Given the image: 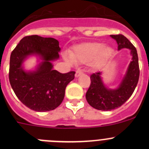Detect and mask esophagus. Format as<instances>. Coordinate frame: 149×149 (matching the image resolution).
Here are the masks:
<instances>
[{
    "mask_svg": "<svg viewBox=\"0 0 149 149\" xmlns=\"http://www.w3.org/2000/svg\"><path fill=\"white\" fill-rule=\"evenodd\" d=\"M82 73H83V72H82L81 70H77L76 72V74H75V76H76V77H79V76H80V75H81Z\"/></svg>",
    "mask_w": 149,
    "mask_h": 149,
    "instance_id": "34e87169",
    "label": "esophagus"
}]
</instances>
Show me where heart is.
<instances>
[{
    "label": "heart",
    "instance_id": "obj_1",
    "mask_svg": "<svg viewBox=\"0 0 149 149\" xmlns=\"http://www.w3.org/2000/svg\"><path fill=\"white\" fill-rule=\"evenodd\" d=\"M112 52L110 47L102 46L100 42H85L73 47L68 60L81 63L90 62L91 67L97 68L107 61Z\"/></svg>",
    "mask_w": 149,
    "mask_h": 149
}]
</instances>
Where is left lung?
Masks as SVG:
<instances>
[{
  "instance_id": "1",
  "label": "left lung",
  "mask_w": 149,
  "mask_h": 149,
  "mask_svg": "<svg viewBox=\"0 0 149 149\" xmlns=\"http://www.w3.org/2000/svg\"><path fill=\"white\" fill-rule=\"evenodd\" d=\"M118 43V49L127 48L130 50L132 61L128 66L125 76L116 89L105 87L101 79V73L91 75V84L86 94V99L92 107L99 110L109 111L120 107L133 94L139 79V57L134 45L123 34L111 35Z\"/></svg>"
}]
</instances>
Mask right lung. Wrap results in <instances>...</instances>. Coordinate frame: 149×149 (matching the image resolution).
Listing matches in <instances>:
<instances>
[{
    "label": "right lung",
    "instance_id": "1",
    "mask_svg": "<svg viewBox=\"0 0 149 149\" xmlns=\"http://www.w3.org/2000/svg\"><path fill=\"white\" fill-rule=\"evenodd\" d=\"M59 42L51 37L26 36L10 54L9 81L16 97L25 106L37 112L58 107L64 99L66 86L74 79L75 71L61 73L53 70L52 61L59 58ZM43 60L34 72H26L22 64L29 55Z\"/></svg>",
    "mask_w": 149,
    "mask_h": 149
}]
</instances>
